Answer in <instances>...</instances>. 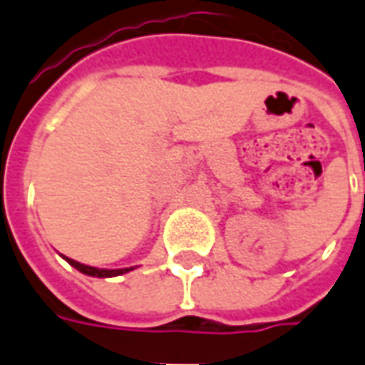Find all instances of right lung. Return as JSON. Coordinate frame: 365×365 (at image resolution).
<instances>
[{
    "label": "right lung",
    "mask_w": 365,
    "mask_h": 365,
    "mask_svg": "<svg viewBox=\"0 0 365 365\" xmlns=\"http://www.w3.org/2000/svg\"><path fill=\"white\" fill-rule=\"evenodd\" d=\"M67 259V257H65ZM68 264H73L76 271L85 272V274H91V277H118V274H124V272L132 271V269H116V271H108V269H96V267H88V264H83V262H76L73 259H67Z\"/></svg>",
    "instance_id": "1"
}]
</instances>
